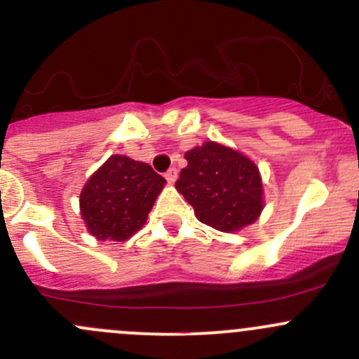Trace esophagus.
<instances>
[{
    "label": "esophagus",
    "instance_id": "esophagus-1",
    "mask_svg": "<svg viewBox=\"0 0 359 359\" xmlns=\"http://www.w3.org/2000/svg\"><path fill=\"white\" fill-rule=\"evenodd\" d=\"M177 177H179V175H177V170H175V168H170L168 172L165 173V179L168 180V184H173V182H175Z\"/></svg>",
    "mask_w": 359,
    "mask_h": 359
}]
</instances>
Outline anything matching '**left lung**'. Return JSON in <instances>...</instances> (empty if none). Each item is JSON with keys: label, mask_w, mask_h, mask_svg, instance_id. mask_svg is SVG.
Wrapping results in <instances>:
<instances>
[{"label": "left lung", "mask_w": 359, "mask_h": 359, "mask_svg": "<svg viewBox=\"0 0 359 359\" xmlns=\"http://www.w3.org/2000/svg\"><path fill=\"white\" fill-rule=\"evenodd\" d=\"M186 159L187 166L175 187L193 206L200 222L233 233L259 219L264 200L255 163L217 142L187 151Z\"/></svg>", "instance_id": "left-lung-1"}]
</instances>
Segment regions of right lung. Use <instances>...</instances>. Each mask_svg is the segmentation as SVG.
Returning a JSON list of instances; mask_svg holds the SVG:
<instances>
[{
  "label": "right lung",
  "mask_w": 359,
  "mask_h": 359,
  "mask_svg": "<svg viewBox=\"0 0 359 359\" xmlns=\"http://www.w3.org/2000/svg\"><path fill=\"white\" fill-rule=\"evenodd\" d=\"M165 184L147 163L112 154L79 194L88 233L100 241L128 240L146 224Z\"/></svg>",
  "instance_id": "1"
}]
</instances>
